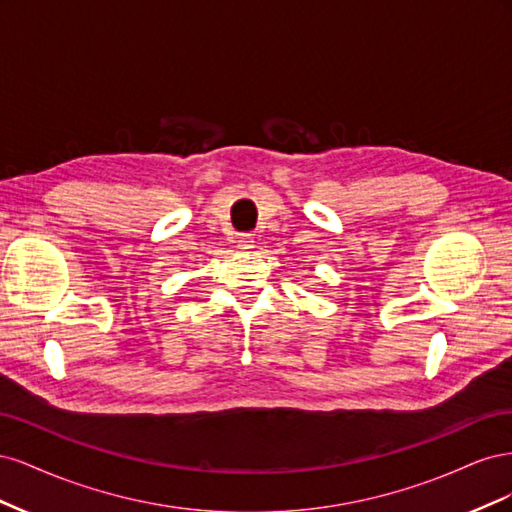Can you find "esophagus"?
I'll use <instances>...</instances> for the list:
<instances>
[{"mask_svg":"<svg viewBox=\"0 0 512 512\" xmlns=\"http://www.w3.org/2000/svg\"><path fill=\"white\" fill-rule=\"evenodd\" d=\"M237 247H239V250H252L254 237L252 235H239L237 237Z\"/></svg>","mask_w":512,"mask_h":512,"instance_id":"34e87169","label":"esophagus"}]
</instances>
